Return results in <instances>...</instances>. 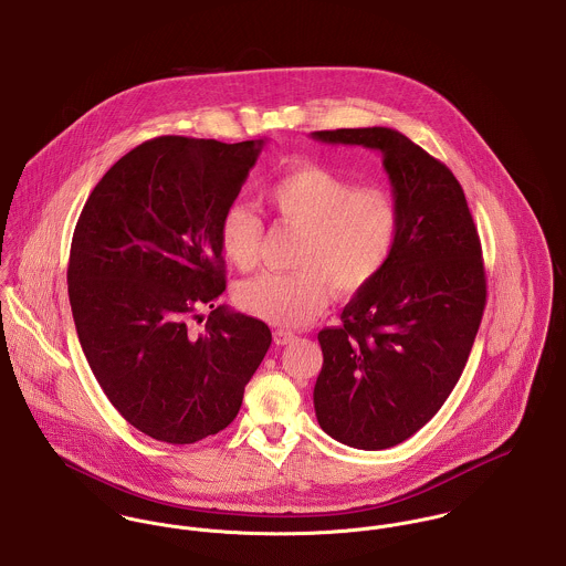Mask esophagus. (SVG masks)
Masks as SVG:
<instances>
[{
	"instance_id": "1",
	"label": "esophagus",
	"mask_w": 566,
	"mask_h": 566,
	"mask_svg": "<svg viewBox=\"0 0 566 566\" xmlns=\"http://www.w3.org/2000/svg\"><path fill=\"white\" fill-rule=\"evenodd\" d=\"M293 339H295V335H293L291 331H282V328H277V331L273 333V340H275V345H286V343H291Z\"/></svg>"
}]
</instances>
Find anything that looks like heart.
<instances>
[{
	"label": "heart",
	"mask_w": 566,
	"mask_h": 566,
	"mask_svg": "<svg viewBox=\"0 0 566 566\" xmlns=\"http://www.w3.org/2000/svg\"><path fill=\"white\" fill-rule=\"evenodd\" d=\"M264 201L282 226L302 229L293 273H262L238 286V306L273 326L295 328L315 319L339 295L365 291L387 266L400 217L389 192L358 188L319 164L280 175ZM264 226L247 206H231L219 223L221 253L238 271L258 264Z\"/></svg>",
	"instance_id": "1"
}]
</instances>
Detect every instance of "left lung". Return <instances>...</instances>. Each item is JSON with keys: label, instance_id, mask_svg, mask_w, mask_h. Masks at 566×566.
Listing matches in <instances>:
<instances>
[{"label": "left lung", "instance_id": "1", "mask_svg": "<svg viewBox=\"0 0 566 566\" xmlns=\"http://www.w3.org/2000/svg\"><path fill=\"white\" fill-rule=\"evenodd\" d=\"M326 144L382 153L400 217L382 273L324 328L315 385L319 427L340 444L382 451L418 433L457 385L485 308L479 233L451 170L385 128L315 130Z\"/></svg>", "mask_w": 566, "mask_h": 566}]
</instances>
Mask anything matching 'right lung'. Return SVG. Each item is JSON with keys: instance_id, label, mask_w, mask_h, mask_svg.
Listing matches in <instances>:
<instances>
[{"instance_id": "add662e5", "label": "right lung", "mask_w": 566, "mask_h": 566, "mask_svg": "<svg viewBox=\"0 0 566 566\" xmlns=\"http://www.w3.org/2000/svg\"><path fill=\"white\" fill-rule=\"evenodd\" d=\"M262 146L148 139L107 170L74 229L67 291L83 352L117 413L153 440L223 431L271 345L264 322L214 306L219 223ZM206 305L216 311L197 334Z\"/></svg>"}]
</instances>
